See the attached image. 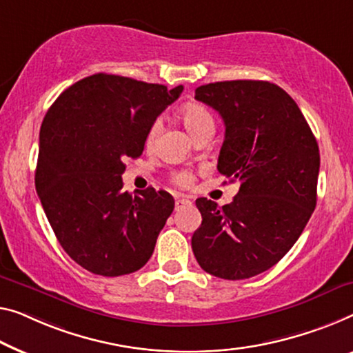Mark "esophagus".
Segmentation results:
<instances>
[{
    "instance_id": "34e87169",
    "label": "esophagus",
    "mask_w": 353,
    "mask_h": 353,
    "mask_svg": "<svg viewBox=\"0 0 353 353\" xmlns=\"http://www.w3.org/2000/svg\"><path fill=\"white\" fill-rule=\"evenodd\" d=\"M188 204H192V201H190V199H188L187 196H179V198L176 199V210L182 209L183 206H188Z\"/></svg>"
}]
</instances>
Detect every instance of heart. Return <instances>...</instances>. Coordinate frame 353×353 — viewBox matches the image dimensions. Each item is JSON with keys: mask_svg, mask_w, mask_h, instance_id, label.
I'll return each mask as SVG.
<instances>
[{"mask_svg": "<svg viewBox=\"0 0 353 353\" xmlns=\"http://www.w3.org/2000/svg\"><path fill=\"white\" fill-rule=\"evenodd\" d=\"M181 120L193 138H196L198 134H201L203 131L206 130L214 131L212 114H210L206 108L201 106V104H187L185 108H182ZM159 131H160V122H154L150 125L144 141L145 149H152V147L155 145ZM174 182L181 187H188L192 185L193 176L188 174V172H177V174H174Z\"/></svg>", "mask_w": 353, "mask_h": 353, "instance_id": "heart-1", "label": "heart"}]
</instances>
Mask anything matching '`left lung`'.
Instances as JSON below:
<instances>
[{"label":"left lung","instance_id":"8db88e82","mask_svg":"<svg viewBox=\"0 0 353 353\" xmlns=\"http://www.w3.org/2000/svg\"><path fill=\"white\" fill-rule=\"evenodd\" d=\"M194 98L223 119L217 170L241 182L222 208L196 199L203 222L192 236L194 259L215 277H254L292 249L311 219L319 144L298 104L276 83L215 82L198 87Z\"/></svg>","mask_w":353,"mask_h":353}]
</instances>
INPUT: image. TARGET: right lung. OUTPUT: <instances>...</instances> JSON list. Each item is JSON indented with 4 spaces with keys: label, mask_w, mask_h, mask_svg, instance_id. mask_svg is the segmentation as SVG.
Segmentation results:
<instances>
[{
    "label": "right lung",
    "mask_w": 353,
    "mask_h": 353,
    "mask_svg": "<svg viewBox=\"0 0 353 353\" xmlns=\"http://www.w3.org/2000/svg\"><path fill=\"white\" fill-rule=\"evenodd\" d=\"M182 90L98 72L47 110L36 192L60 245L93 274H130L154 254L174 198L155 188L123 192V160L141 157L150 125Z\"/></svg>",
    "instance_id": "obj_1"
}]
</instances>
